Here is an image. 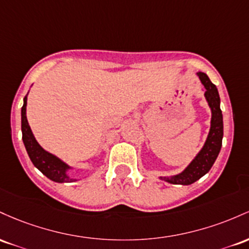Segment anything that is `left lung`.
I'll return each mask as SVG.
<instances>
[{"instance_id":"1","label":"left lung","mask_w":249,"mask_h":249,"mask_svg":"<svg viewBox=\"0 0 249 249\" xmlns=\"http://www.w3.org/2000/svg\"><path fill=\"white\" fill-rule=\"evenodd\" d=\"M197 75H199L202 85L205 86V96L212 109L211 130H209L208 138L201 152L181 174L172 178H161L162 180L173 183V185H192L203 175L207 174L216 160L222 146L223 122L222 113L220 109V96L217 93L216 86L212 83V81L208 79L205 72H199Z\"/></svg>"}]
</instances>
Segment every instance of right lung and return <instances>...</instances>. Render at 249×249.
<instances>
[{
	"label": "right lung",
	"mask_w": 249,
	"mask_h": 249,
	"mask_svg": "<svg viewBox=\"0 0 249 249\" xmlns=\"http://www.w3.org/2000/svg\"><path fill=\"white\" fill-rule=\"evenodd\" d=\"M26 107H27V95L23 100V107L21 110L22 116V140H23L24 147H26L28 155L32 160L34 166L37 168L42 174L46 175L55 182H72L74 178H69L66 174L67 169L69 167L64 162H62L56 156H54L50 153L46 152L40 144L37 143L34 135H33L32 129H30L29 124H28L27 115H26Z\"/></svg>",
	"instance_id": "obj_1"
}]
</instances>
